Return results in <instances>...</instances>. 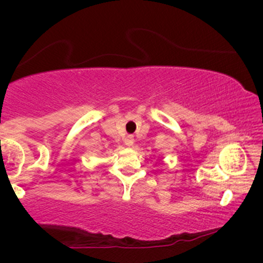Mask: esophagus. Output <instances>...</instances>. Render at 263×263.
<instances>
[{
    "label": "esophagus",
    "instance_id": "esophagus-1",
    "mask_svg": "<svg viewBox=\"0 0 263 263\" xmlns=\"http://www.w3.org/2000/svg\"><path fill=\"white\" fill-rule=\"evenodd\" d=\"M124 143L127 146H133V143H134V136L133 135H127L124 138Z\"/></svg>",
    "mask_w": 263,
    "mask_h": 263
}]
</instances>
